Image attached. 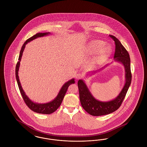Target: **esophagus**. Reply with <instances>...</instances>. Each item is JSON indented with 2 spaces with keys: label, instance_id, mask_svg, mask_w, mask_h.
Masks as SVG:
<instances>
[{
  "label": "esophagus",
  "instance_id": "34e87169",
  "mask_svg": "<svg viewBox=\"0 0 147 147\" xmlns=\"http://www.w3.org/2000/svg\"><path fill=\"white\" fill-rule=\"evenodd\" d=\"M75 77H76V79L77 80H79V79H81V78L83 77V76H82V75L81 74H80V73H78L77 74H76Z\"/></svg>",
  "mask_w": 147,
  "mask_h": 147
}]
</instances>
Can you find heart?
Instances as JSON below:
<instances>
[{
    "mask_svg": "<svg viewBox=\"0 0 147 147\" xmlns=\"http://www.w3.org/2000/svg\"><path fill=\"white\" fill-rule=\"evenodd\" d=\"M104 45V42L98 40H92L87 46L86 51L90 55L98 52L95 58L96 63H101L105 61L111 55L112 49L110 45Z\"/></svg>",
    "mask_w": 147,
    "mask_h": 147,
    "instance_id": "1",
    "label": "heart"
}]
</instances>
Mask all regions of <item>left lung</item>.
Here are the masks:
<instances>
[{
    "label": "left lung",
    "instance_id": "1",
    "mask_svg": "<svg viewBox=\"0 0 147 147\" xmlns=\"http://www.w3.org/2000/svg\"><path fill=\"white\" fill-rule=\"evenodd\" d=\"M109 36L114 40L116 45L114 61L122 64L125 68V84L122 90L116 98L110 101H102L98 100L94 97L83 80L80 79L78 80V86L81 105L86 112L94 116L108 115L117 110L122 103L132 80L131 60L129 53L116 37L112 35ZM109 64H107L104 67L91 73L94 74L97 73L98 71L103 70Z\"/></svg>",
    "mask_w": 147,
    "mask_h": 147
}]
</instances>
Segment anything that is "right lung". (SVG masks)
Returning <instances> with one entry per match:
<instances>
[{"label":"right lung","instance_id":"1","mask_svg":"<svg viewBox=\"0 0 147 147\" xmlns=\"http://www.w3.org/2000/svg\"><path fill=\"white\" fill-rule=\"evenodd\" d=\"M49 34H51L50 32L37 33L36 35L32 36L31 37L29 38L25 42L21 47V49L20 52V55L19 57V59H18L19 61L16 64V69H15L16 79L21 95L24 98L25 102L26 103V104L27 105L28 107L33 111L38 113H42V114H51L56 111L58 109V108L60 106V105H61V103L63 101V98L65 96V94L67 92V90L69 86L71 84L75 83V80H74V78L67 82L66 83H65L64 84H63V86H62L61 89H60V90L59 91V92L56 98L49 102L44 103V104H40V103L34 102V101H32L31 100H30L28 96L26 95L25 91H24V90L22 89V88L21 86V83H20V82L19 80V77L18 76V71L19 70V67H20L21 58L22 56V53H23V52L24 51L26 45L28 44V42H31V41L35 40L38 37H41L43 36H47Z\"/></svg>","mask_w":147,"mask_h":147}]
</instances>
